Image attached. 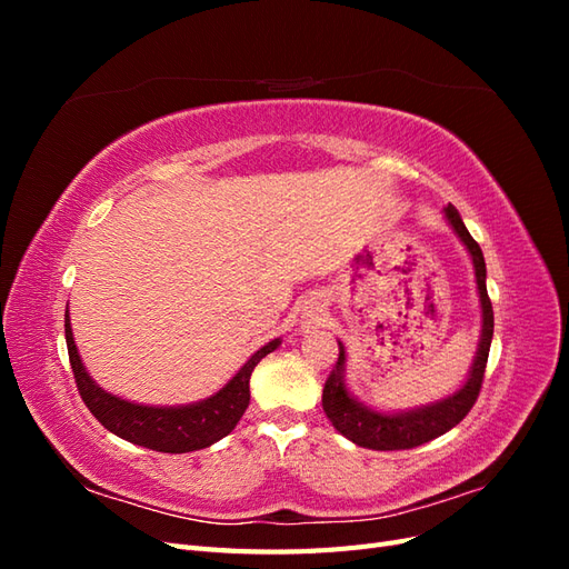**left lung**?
Wrapping results in <instances>:
<instances>
[{"label": "left lung", "instance_id": "obj_1", "mask_svg": "<svg viewBox=\"0 0 569 569\" xmlns=\"http://www.w3.org/2000/svg\"><path fill=\"white\" fill-rule=\"evenodd\" d=\"M446 218H449L451 228L456 230V234L462 239V244L468 247L472 256L479 301H481V318H485L481 320V339H479V349H477L470 377L453 396H449V399L418 408V410H410V412H399V416H385V412H377L366 408L363 403H358L347 391V385H343V360L347 358H343V347L339 343V358L322 387V410L343 437L351 439L358 446H363V449L403 451V449H416L420 443L441 437L472 410L477 396L481 391V382H485V370H487L491 337H493V308L487 295L485 256H481L479 244L475 242L468 228H465L456 206L451 203L446 206Z\"/></svg>", "mask_w": 569, "mask_h": 569}]
</instances>
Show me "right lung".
Masks as SVG:
<instances>
[{
  "instance_id": "right-lung-1",
  "label": "right lung",
  "mask_w": 569,
  "mask_h": 569,
  "mask_svg": "<svg viewBox=\"0 0 569 569\" xmlns=\"http://www.w3.org/2000/svg\"><path fill=\"white\" fill-rule=\"evenodd\" d=\"M66 343H68V360H71L76 385L80 399L90 408L92 416L104 425L109 432L126 439L130 443L144 446L151 451L161 453H189L206 449L218 439L228 437L239 418L249 408V380L251 372L258 366V360L266 358L270 351L280 347V339L268 341L263 349H258L247 363L242 366L232 380L222 387L216 396L192 406L182 408H151L137 406L130 401L118 399L113 393L99 389L92 377L84 370L78 356L71 320L66 311Z\"/></svg>"
}]
</instances>
